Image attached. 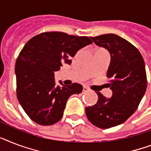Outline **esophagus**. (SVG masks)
<instances>
[{"label": "esophagus", "instance_id": "34e87169", "mask_svg": "<svg viewBox=\"0 0 151 151\" xmlns=\"http://www.w3.org/2000/svg\"><path fill=\"white\" fill-rule=\"evenodd\" d=\"M90 91V89L88 88L87 86H84V88H83V93H85V92H88V91Z\"/></svg>", "mask_w": 151, "mask_h": 151}]
</instances>
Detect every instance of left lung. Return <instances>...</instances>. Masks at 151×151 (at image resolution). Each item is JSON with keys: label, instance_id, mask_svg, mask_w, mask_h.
Listing matches in <instances>:
<instances>
[{"label": "left lung", "instance_id": "obj_1", "mask_svg": "<svg viewBox=\"0 0 151 151\" xmlns=\"http://www.w3.org/2000/svg\"><path fill=\"white\" fill-rule=\"evenodd\" d=\"M91 38L111 55L107 77L111 79L112 96L107 99L96 92L97 103L86 107L85 111L94 126L109 129L123 123L137 109L147 85L145 63L139 50L119 35L105 34Z\"/></svg>", "mask_w": 151, "mask_h": 151}]
</instances>
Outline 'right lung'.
Returning a JSON list of instances; mask_svg holds the SVG:
<instances>
[{"mask_svg":"<svg viewBox=\"0 0 151 151\" xmlns=\"http://www.w3.org/2000/svg\"><path fill=\"white\" fill-rule=\"evenodd\" d=\"M92 41L87 36H76L60 32H43L27 42L15 64L17 98L32 121L50 126L61 119L67 99L80 94L78 83L58 85L54 72L62 63L70 64L71 57Z\"/></svg>","mask_w":151,"mask_h":151,"instance_id":"1","label":"right lung"}]
</instances>
